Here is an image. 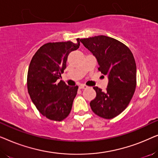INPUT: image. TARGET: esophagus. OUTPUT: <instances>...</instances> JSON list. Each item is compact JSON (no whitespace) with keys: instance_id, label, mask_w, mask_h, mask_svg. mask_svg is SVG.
Here are the masks:
<instances>
[{"instance_id":"34e87169","label":"esophagus","mask_w":158,"mask_h":158,"mask_svg":"<svg viewBox=\"0 0 158 158\" xmlns=\"http://www.w3.org/2000/svg\"><path fill=\"white\" fill-rule=\"evenodd\" d=\"M88 88V86L85 85H83V84H81V85H79L80 89H85V88Z\"/></svg>"}]
</instances>
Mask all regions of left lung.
Masks as SVG:
<instances>
[{
    "mask_svg": "<svg viewBox=\"0 0 158 158\" xmlns=\"http://www.w3.org/2000/svg\"><path fill=\"white\" fill-rule=\"evenodd\" d=\"M94 55L98 70L106 75V91L95 86L96 97L90 101L92 111L106 119L113 118L127 107L137 85V66L128 47L115 39L100 35L80 40Z\"/></svg>",
    "mask_w": 158,
    "mask_h": 158,
    "instance_id": "1",
    "label": "left lung"
}]
</instances>
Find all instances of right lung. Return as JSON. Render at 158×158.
Returning <instances> with one entry per match:
<instances>
[{
    "label": "right lung",
    "mask_w": 158,
    "mask_h": 158,
    "mask_svg": "<svg viewBox=\"0 0 158 158\" xmlns=\"http://www.w3.org/2000/svg\"><path fill=\"white\" fill-rule=\"evenodd\" d=\"M80 47L70 41L49 42L36 51L27 74L28 92L38 111L50 120L61 122L70 113L78 86L69 87L57 80L66 68L69 53Z\"/></svg>",
    "instance_id": "add662e5"
}]
</instances>
